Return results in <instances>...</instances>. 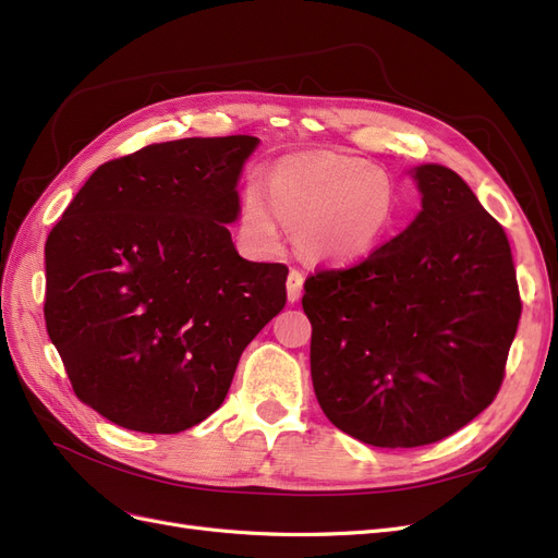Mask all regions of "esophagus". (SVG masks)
Returning <instances> with one entry per match:
<instances>
[{
    "label": "esophagus",
    "mask_w": 558,
    "mask_h": 558,
    "mask_svg": "<svg viewBox=\"0 0 558 558\" xmlns=\"http://www.w3.org/2000/svg\"><path fill=\"white\" fill-rule=\"evenodd\" d=\"M302 286H305V277H302L298 269H291L289 279H286V298H289V302H298L300 300Z\"/></svg>",
    "instance_id": "34e87169"
}]
</instances>
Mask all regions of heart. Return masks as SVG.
Masks as SVG:
<instances>
[{
    "label": "heart",
    "instance_id": "heart-1",
    "mask_svg": "<svg viewBox=\"0 0 558 558\" xmlns=\"http://www.w3.org/2000/svg\"><path fill=\"white\" fill-rule=\"evenodd\" d=\"M398 214L396 183L377 167L337 154H298L269 170L265 191L248 185L240 226L258 251L275 253L279 220L307 260L351 267L388 242Z\"/></svg>",
    "mask_w": 558,
    "mask_h": 558
}]
</instances>
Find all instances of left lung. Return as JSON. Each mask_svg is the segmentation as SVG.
I'll use <instances>...</instances> for the list:
<instances>
[{
    "instance_id": "left-lung-1",
    "label": "left lung",
    "mask_w": 558,
    "mask_h": 558,
    "mask_svg": "<svg viewBox=\"0 0 558 558\" xmlns=\"http://www.w3.org/2000/svg\"><path fill=\"white\" fill-rule=\"evenodd\" d=\"M421 211L356 267L305 281L312 384L332 424L421 447L496 398L521 316L510 242L445 165L412 167Z\"/></svg>"
}]
</instances>
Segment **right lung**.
Listing matches in <instances>:
<instances>
[{
  "label": "right lung",
  "instance_id": "1",
  "mask_svg": "<svg viewBox=\"0 0 558 558\" xmlns=\"http://www.w3.org/2000/svg\"><path fill=\"white\" fill-rule=\"evenodd\" d=\"M258 144L191 137L99 165L50 230L46 330L78 400L116 426H197L283 310L289 267L242 258L228 230Z\"/></svg>",
  "mask_w": 558,
  "mask_h": 558
}]
</instances>
